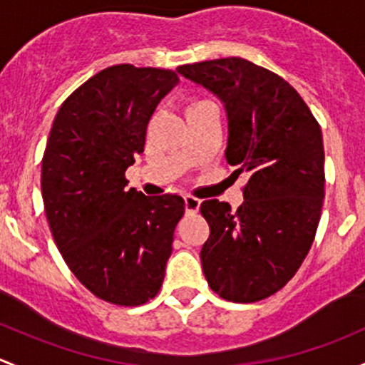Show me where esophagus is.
I'll use <instances>...</instances> for the list:
<instances>
[{
    "label": "esophagus",
    "instance_id": "34e87169",
    "mask_svg": "<svg viewBox=\"0 0 365 365\" xmlns=\"http://www.w3.org/2000/svg\"><path fill=\"white\" fill-rule=\"evenodd\" d=\"M200 204H202L200 198L193 197V195H187V197H184V207H186V212H190V214L198 212Z\"/></svg>",
    "mask_w": 365,
    "mask_h": 365
}]
</instances>
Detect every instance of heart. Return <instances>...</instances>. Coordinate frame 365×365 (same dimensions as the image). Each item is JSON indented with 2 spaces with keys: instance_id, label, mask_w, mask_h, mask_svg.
Masks as SVG:
<instances>
[{
  "instance_id": "obj_1",
  "label": "heart",
  "mask_w": 365,
  "mask_h": 365,
  "mask_svg": "<svg viewBox=\"0 0 365 365\" xmlns=\"http://www.w3.org/2000/svg\"><path fill=\"white\" fill-rule=\"evenodd\" d=\"M205 103H209V101H204V100H197V101H193V103H191L190 107H187V108H193V107H198V105H205Z\"/></svg>"
}]
</instances>
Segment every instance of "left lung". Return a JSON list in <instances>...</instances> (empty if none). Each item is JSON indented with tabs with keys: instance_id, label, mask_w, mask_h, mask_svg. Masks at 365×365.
Here are the masks:
<instances>
[{
	"instance_id": "1",
	"label": "left lung",
	"mask_w": 365,
	"mask_h": 365,
	"mask_svg": "<svg viewBox=\"0 0 365 365\" xmlns=\"http://www.w3.org/2000/svg\"><path fill=\"white\" fill-rule=\"evenodd\" d=\"M182 77L223 101L225 156L250 175L244 202L204 200L210 234L200 260L210 290L257 302L284 287L314 240L325 197L322 128L302 96L274 71L242 58L182 65Z\"/></svg>"
}]
</instances>
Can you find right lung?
<instances>
[{
	"mask_svg": "<svg viewBox=\"0 0 365 365\" xmlns=\"http://www.w3.org/2000/svg\"><path fill=\"white\" fill-rule=\"evenodd\" d=\"M179 82L172 70L115 65L63 101L42 160V197L59 253L105 302L156 297L184 214L179 195L128 190L125 172L144 153L145 130Z\"/></svg>",
	"mask_w": 365,
	"mask_h": 365,
	"instance_id": "add662e5",
	"label": "right lung"
}]
</instances>
